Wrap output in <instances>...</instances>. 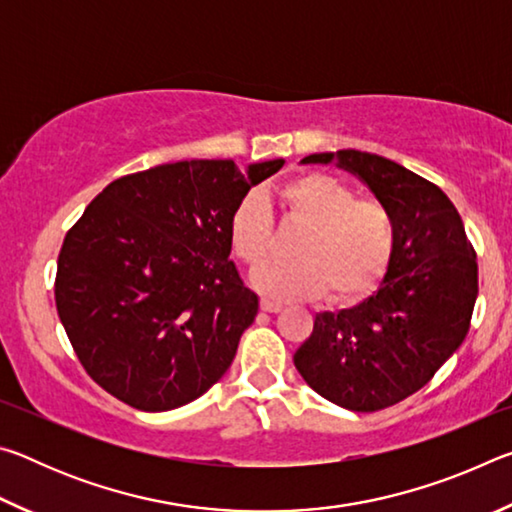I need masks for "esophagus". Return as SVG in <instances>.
<instances>
[{"label":"esophagus","mask_w":512,"mask_h":512,"mask_svg":"<svg viewBox=\"0 0 512 512\" xmlns=\"http://www.w3.org/2000/svg\"><path fill=\"white\" fill-rule=\"evenodd\" d=\"M259 307H262L264 311H268V314H275V311H280V309H282L280 302H273V300H268V298H262V300H259Z\"/></svg>","instance_id":"1"}]
</instances>
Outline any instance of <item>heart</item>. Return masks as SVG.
<instances>
[{"instance_id": "obj_1", "label": "heart", "mask_w": 512, "mask_h": 512, "mask_svg": "<svg viewBox=\"0 0 512 512\" xmlns=\"http://www.w3.org/2000/svg\"><path fill=\"white\" fill-rule=\"evenodd\" d=\"M284 228L305 230L293 259L262 268L277 246L275 219L262 196L250 192L228 219V241L241 264L257 271L255 284L275 298H314L357 305L386 280L397 250L395 216L375 196L325 171H302L275 187Z\"/></svg>"}]
</instances>
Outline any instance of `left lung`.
<instances>
[{"label": "left lung", "instance_id": "left-lung-1", "mask_svg": "<svg viewBox=\"0 0 512 512\" xmlns=\"http://www.w3.org/2000/svg\"><path fill=\"white\" fill-rule=\"evenodd\" d=\"M336 158L391 207L397 250L375 296L318 314L293 363L325 400L372 413L418 393L465 341L479 268L461 214L438 185L375 153L348 149ZM332 160L314 153L302 162Z\"/></svg>", "mask_w": 512, "mask_h": 512}]
</instances>
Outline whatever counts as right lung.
Returning <instances> with one entry per match:
<instances>
[{"mask_svg": "<svg viewBox=\"0 0 512 512\" xmlns=\"http://www.w3.org/2000/svg\"><path fill=\"white\" fill-rule=\"evenodd\" d=\"M232 160H183L128 173L67 230L58 253V318L85 372L140 411L194 402L223 377L257 296L230 259L228 219L248 189Z\"/></svg>", "mask_w": 512, "mask_h": 512, "instance_id": "obj_1", "label": "right lung"}]
</instances>
